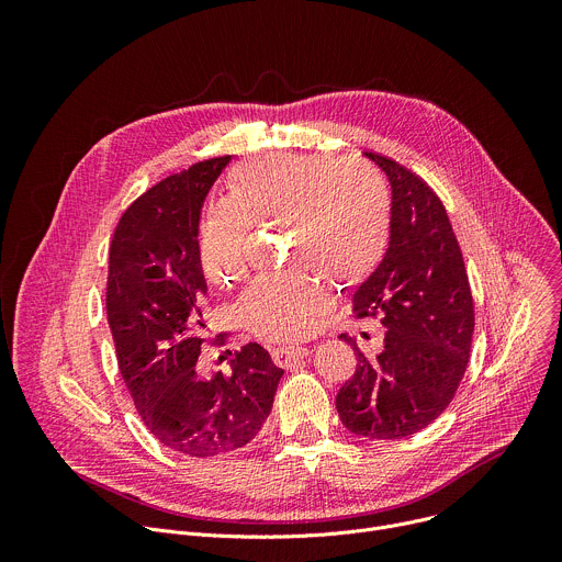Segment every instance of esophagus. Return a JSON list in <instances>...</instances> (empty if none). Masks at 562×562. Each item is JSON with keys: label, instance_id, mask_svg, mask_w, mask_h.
<instances>
[{"label": "esophagus", "instance_id": "1", "mask_svg": "<svg viewBox=\"0 0 562 562\" xmlns=\"http://www.w3.org/2000/svg\"><path fill=\"white\" fill-rule=\"evenodd\" d=\"M273 356V362L280 364V367H286L291 364L293 360H300L304 356H308V349L306 347H278L271 351Z\"/></svg>", "mask_w": 562, "mask_h": 562}]
</instances>
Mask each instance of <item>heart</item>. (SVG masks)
I'll list each match as a JSON object with an SVG mask.
<instances>
[{"instance_id": "obj_1", "label": "heart", "mask_w": 562, "mask_h": 562, "mask_svg": "<svg viewBox=\"0 0 562 562\" xmlns=\"http://www.w3.org/2000/svg\"><path fill=\"white\" fill-rule=\"evenodd\" d=\"M286 224L289 267L260 276L239 297L249 327L271 340L306 336L331 304L329 284L353 286L382 260L391 200L380 173L358 159L267 153L228 176V193L209 206L200 256L209 280L231 284L245 271L251 226ZM323 274L317 279L314 273Z\"/></svg>"}]
</instances>
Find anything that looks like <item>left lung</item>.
<instances>
[{
  "label": "left lung",
  "instance_id": "8db88e82",
  "mask_svg": "<svg viewBox=\"0 0 562 562\" xmlns=\"http://www.w3.org/2000/svg\"><path fill=\"white\" fill-rule=\"evenodd\" d=\"M391 184V237L378 269L356 289L353 313L386 327L384 349L358 356L336 395L342 425L371 440H397L431 425L453 400L473 336L462 254L440 198L393 159L367 153Z\"/></svg>",
  "mask_w": 562,
  "mask_h": 562
}]
</instances>
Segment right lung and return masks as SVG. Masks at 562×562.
Returning a JSON list of instances; mask_svg holds the SVG:
<instances>
[{"mask_svg":"<svg viewBox=\"0 0 562 562\" xmlns=\"http://www.w3.org/2000/svg\"><path fill=\"white\" fill-rule=\"evenodd\" d=\"M228 162L231 155L204 159L139 195L109 254L106 315L120 373L150 434L191 458L251 442L284 373L258 342L235 351L228 375L202 378L195 369L206 297L200 213Z\"/></svg>","mask_w":562,"mask_h":562,"instance_id":"1","label":"right lung"}]
</instances>
